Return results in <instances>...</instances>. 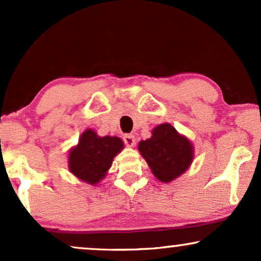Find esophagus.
I'll return each mask as SVG.
<instances>
[{
    "mask_svg": "<svg viewBox=\"0 0 261 261\" xmlns=\"http://www.w3.org/2000/svg\"><path fill=\"white\" fill-rule=\"evenodd\" d=\"M123 141L128 147H133L135 145V137L133 134H124L123 135Z\"/></svg>",
    "mask_w": 261,
    "mask_h": 261,
    "instance_id": "34e87169",
    "label": "esophagus"
}]
</instances>
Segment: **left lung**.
<instances>
[{
	"mask_svg": "<svg viewBox=\"0 0 261 261\" xmlns=\"http://www.w3.org/2000/svg\"><path fill=\"white\" fill-rule=\"evenodd\" d=\"M139 151L160 181L169 183L183 174L192 162V145L169 123L155 127L152 137L140 141Z\"/></svg>",
	"mask_w": 261,
	"mask_h": 261,
	"instance_id": "obj_1",
	"label": "left lung"
}]
</instances>
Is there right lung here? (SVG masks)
I'll return each mask as SVG.
<instances>
[{
    "label": "right lung",
    "instance_id": "1",
    "mask_svg": "<svg viewBox=\"0 0 261 261\" xmlns=\"http://www.w3.org/2000/svg\"><path fill=\"white\" fill-rule=\"evenodd\" d=\"M122 148L123 142L119 138H99L94 130H85L69 154L70 171L80 179L94 185L106 176L114 156Z\"/></svg>",
    "mask_w": 261,
    "mask_h": 261
}]
</instances>
